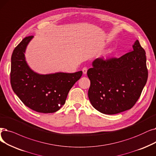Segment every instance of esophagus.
I'll return each instance as SVG.
<instances>
[{"label": "esophagus", "instance_id": "esophagus-1", "mask_svg": "<svg viewBox=\"0 0 156 156\" xmlns=\"http://www.w3.org/2000/svg\"><path fill=\"white\" fill-rule=\"evenodd\" d=\"M87 67H84L82 69V71H83V73L84 74H85L86 73H87Z\"/></svg>", "mask_w": 156, "mask_h": 156}]
</instances>
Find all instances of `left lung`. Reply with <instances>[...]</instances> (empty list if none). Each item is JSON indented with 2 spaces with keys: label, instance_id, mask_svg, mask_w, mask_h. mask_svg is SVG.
<instances>
[{
  "label": "left lung",
  "instance_id": "1",
  "mask_svg": "<svg viewBox=\"0 0 156 156\" xmlns=\"http://www.w3.org/2000/svg\"><path fill=\"white\" fill-rule=\"evenodd\" d=\"M133 48L120 58H98L88 69V96L99 112L113 115L129 110L140 97L148 78L146 53L138 40Z\"/></svg>",
  "mask_w": 156,
  "mask_h": 156
}]
</instances>
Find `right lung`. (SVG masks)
Segmentation results:
<instances>
[{
  "instance_id": "right-lung-1",
  "label": "right lung",
  "mask_w": 156,
  "mask_h": 156,
  "mask_svg": "<svg viewBox=\"0 0 156 156\" xmlns=\"http://www.w3.org/2000/svg\"><path fill=\"white\" fill-rule=\"evenodd\" d=\"M33 37H25L13 50L10 73L11 87L22 103L32 110L54 113L65 104L67 94L82 76V71L49 74L34 72L27 64L24 54Z\"/></svg>"
}]
</instances>
